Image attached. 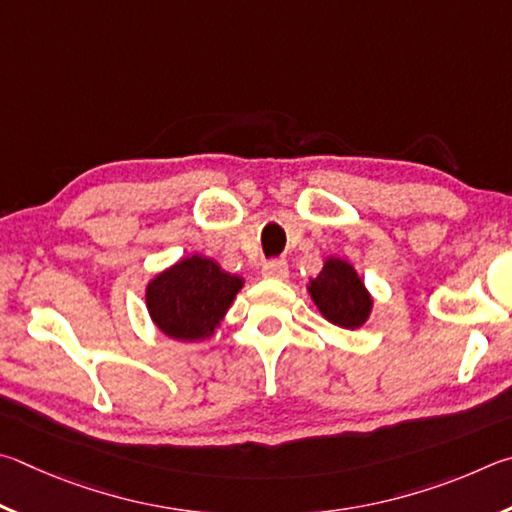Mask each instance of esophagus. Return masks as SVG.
Wrapping results in <instances>:
<instances>
[{
    "instance_id": "esophagus-1",
    "label": "esophagus",
    "mask_w": 512,
    "mask_h": 512,
    "mask_svg": "<svg viewBox=\"0 0 512 512\" xmlns=\"http://www.w3.org/2000/svg\"><path fill=\"white\" fill-rule=\"evenodd\" d=\"M263 276L272 281H285L288 279V263L285 261H270L263 265Z\"/></svg>"
}]
</instances>
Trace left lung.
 Segmentation results:
<instances>
[{"instance_id":"left-lung-1","label":"left lung","mask_w":512,"mask_h":512,"mask_svg":"<svg viewBox=\"0 0 512 512\" xmlns=\"http://www.w3.org/2000/svg\"><path fill=\"white\" fill-rule=\"evenodd\" d=\"M308 294L321 317L344 330L362 328L375 303L353 263L339 256H326L321 272L308 283Z\"/></svg>"}]
</instances>
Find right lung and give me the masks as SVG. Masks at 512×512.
Wrapping results in <instances>:
<instances>
[{"label": "right lung", "instance_id": "right-lung-1", "mask_svg": "<svg viewBox=\"0 0 512 512\" xmlns=\"http://www.w3.org/2000/svg\"><path fill=\"white\" fill-rule=\"evenodd\" d=\"M240 276L227 274L204 256H186L146 285V308L161 335L175 342H204L222 326L238 292Z\"/></svg>", "mask_w": 512, "mask_h": 512}]
</instances>
